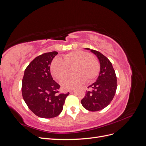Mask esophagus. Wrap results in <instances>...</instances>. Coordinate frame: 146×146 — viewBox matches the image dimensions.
I'll return each mask as SVG.
<instances>
[{
  "mask_svg": "<svg viewBox=\"0 0 146 146\" xmlns=\"http://www.w3.org/2000/svg\"><path fill=\"white\" fill-rule=\"evenodd\" d=\"M74 92L73 91H70V92Z\"/></svg>",
  "mask_w": 146,
  "mask_h": 146,
  "instance_id": "1",
  "label": "esophagus"
}]
</instances>
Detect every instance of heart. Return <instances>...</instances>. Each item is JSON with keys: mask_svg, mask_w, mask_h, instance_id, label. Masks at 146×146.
Wrapping results in <instances>:
<instances>
[{"mask_svg": "<svg viewBox=\"0 0 146 146\" xmlns=\"http://www.w3.org/2000/svg\"><path fill=\"white\" fill-rule=\"evenodd\" d=\"M75 64L72 76L64 77L60 83L65 90H72L85 82H91L98 76L100 71L99 61L90 53L82 50L70 52L63 56V59L56 57L52 60L50 70L53 76L60 80L67 74L68 66Z\"/></svg>", "mask_w": 146, "mask_h": 146, "instance_id": "b5f03b06", "label": "heart"}]
</instances>
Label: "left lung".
Listing matches in <instances>:
<instances>
[{
    "instance_id": "8db88e82",
    "label": "left lung",
    "mask_w": 146,
    "mask_h": 146,
    "mask_svg": "<svg viewBox=\"0 0 146 146\" xmlns=\"http://www.w3.org/2000/svg\"><path fill=\"white\" fill-rule=\"evenodd\" d=\"M91 51L98 58L100 70L97 81L88 86L90 90L86 92L81 104L89 111H97L107 107L112 101L117 89V78L111 61L100 52L95 50Z\"/></svg>"
}]
</instances>
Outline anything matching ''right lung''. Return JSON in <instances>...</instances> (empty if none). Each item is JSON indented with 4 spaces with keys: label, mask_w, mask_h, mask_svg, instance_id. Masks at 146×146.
Masks as SVG:
<instances>
[{
    "label": "right lung",
    "mask_w": 146,
    "mask_h": 146,
    "mask_svg": "<svg viewBox=\"0 0 146 146\" xmlns=\"http://www.w3.org/2000/svg\"><path fill=\"white\" fill-rule=\"evenodd\" d=\"M57 52L36 57L26 68L22 82V94L25 104L35 115L55 117L62 111L69 92L60 93V86L53 80L50 67Z\"/></svg>",
    "instance_id": "add662e5"
}]
</instances>
